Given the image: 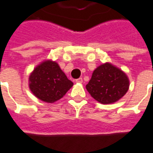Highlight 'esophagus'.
Instances as JSON below:
<instances>
[{
    "instance_id": "esophagus-1",
    "label": "esophagus",
    "mask_w": 153,
    "mask_h": 153,
    "mask_svg": "<svg viewBox=\"0 0 153 153\" xmlns=\"http://www.w3.org/2000/svg\"><path fill=\"white\" fill-rule=\"evenodd\" d=\"M75 82L78 83H83V79H82V78H79V79H77L75 80Z\"/></svg>"
}]
</instances>
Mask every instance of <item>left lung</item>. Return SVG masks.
<instances>
[{
	"instance_id": "1",
	"label": "left lung",
	"mask_w": 153,
	"mask_h": 153,
	"mask_svg": "<svg viewBox=\"0 0 153 153\" xmlns=\"http://www.w3.org/2000/svg\"><path fill=\"white\" fill-rule=\"evenodd\" d=\"M128 87L129 80L125 73L107 62L93 71L86 88L98 102L111 104L120 99L127 93Z\"/></svg>"
}]
</instances>
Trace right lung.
I'll return each mask as SVG.
<instances>
[{"label":"right lung","instance_id":"1","mask_svg":"<svg viewBox=\"0 0 153 153\" xmlns=\"http://www.w3.org/2000/svg\"><path fill=\"white\" fill-rule=\"evenodd\" d=\"M29 88L35 97L42 102L53 103L62 98L73 86L56 61L44 60L28 78Z\"/></svg>","mask_w":153,"mask_h":153}]
</instances>
